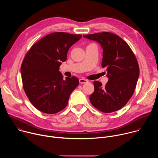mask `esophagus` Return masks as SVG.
Returning a JSON list of instances; mask_svg holds the SVG:
<instances>
[{
  "label": "esophagus",
  "instance_id": "obj_1",
  "mask_svg": "<svg viewBox=\"0 0 158 158\" xmlns=\"http://www.w3.org/2000/svg\"><path fill=\"white\" fill-rule=\"evenodd\" d=\"M89 81H88V80H87V79H79V82H80V84H86V83H87Z\"/></svg>",
  "mask_w": 158,
  "mask_h": 158
}]
</instances>
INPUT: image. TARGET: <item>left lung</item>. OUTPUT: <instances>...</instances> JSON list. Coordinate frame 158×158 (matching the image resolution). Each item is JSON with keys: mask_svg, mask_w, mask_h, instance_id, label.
Listing matches in <instances>:
<instances>
[{"mask_svg": "<svg viewBox=\"0 0 158 158\" xmlns=\"http://www.w3.org/2000/svg\"><path fill=\"white\" fill-rule=\"evenodd\" d=\"M99 42L103 49L102 67L107 69L105 86L94 81V91L89 96L98 110L110 113L121 109L132 97L139 76L136 56L129 45L118 35L109 32L83 35Z\"/></svg>", "mask_w": 158, "mask_h": 158, "instance_id": "1", "label": "left lung"}]
</instances>
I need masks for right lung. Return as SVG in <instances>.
<instances>
[{
    "label": "right lung",
    "mask_w": 158,
    "mask_h": 158,
    "mask_svg": "<svg viewBox=\"0 0 158 158\" xmlns=\"http://www.w3.org/2000/svg\"><path fill=\"white\" fill-rule=\"evenodd\" d=\"M82 35L57 32L34 44L21 65L22 84L32 105L46 114H55L68 104L71 93L79 84L76 77H65L59 71L69 48Z\"/></svg>",
    "instance_id": "1"
}]
</instances>
